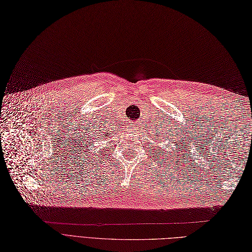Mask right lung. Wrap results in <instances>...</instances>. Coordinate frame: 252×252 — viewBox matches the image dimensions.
I'll return each mask as SVG.
<instances>
[{
    "label": "right lung",
    "instance_id": "obj_1",
    "mask_svg": "<svg viewBox=\"0 0 252 252\" xmlns=\"http://www.w3.org/2000/svg\"><path fill=\"white\" fill-rule=\"evenodd\" d=\"M102 135H103V136H102L101 138H103V137H107V136H109V133H108V132H107V133L103 132V134H102Z\"/></svg>",
    "mask_w": 252,
    "mask_h": 252
}]
</instances>
